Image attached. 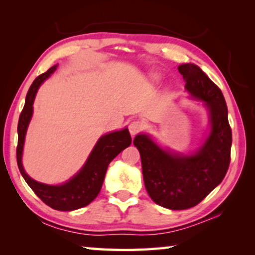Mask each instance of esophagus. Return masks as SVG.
<instances>
[{
  "label": "esophagus",
  "instance_id": "esophagus-1",
  "mask_svg": "<svg viewBox=\"0 0 255 255\" xmlns=\"http://www.w3.org/2000/svg\"><path fill=\"white\" fill-rule=\"evenodd\" d=\"M143 128H144V125L143 123L139 122V120H133V122L129 124V131H130L132 136H135L136 133L139 132Z\"/></svg>",
  "mask_w": 255,
  "mask_h": 255
}]
</instances>
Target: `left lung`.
<instances>
[{
  "label": "left lung",
  "mask_w": 255,
  "mask_h": 255,
  "mask_svg": "<svg viewBox=\"0 0 255 255\" xmlns=\"http://www.w3.org/2000/svg\"><path fill=\"white\" fill-rule=\"evenodd\" d=\"M178 70L189 97L202 102L208 111L209 131L202 144L195 152L183 154L162 147L148 133H138L133 139L149 197L172 210L195 207L222 182L232 147V129L221 89L195 64H182Z\"/></svg>",
  "instance_id": "1"
}]
</instances>
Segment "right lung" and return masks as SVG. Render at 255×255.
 Listing matches in <instances>:
<instances>
[{"mask_svg": "<svg viewBox=\"0 0 255 255\" xmlns=\"http://www.w3.org/2000/svg\"><path fill=\"white\" fill-rule=\"evenodd\" d=\"M57 66L54 65L44 74L38 76L25 97V103L18 124L16 162L25 182L47 206L56 210L71 211L88 206L96 199L101 190L108 165L120 152L131 144V137L127 127L101 136L81 170L62 184H46L30 178L24 171L22 154L27 129L33 114L34 98L40 85L53 74Z\"/></svg>", "mask_w": 255, "mask_h": 255, "instance_id": "right-lung-1", "label": "right lung"}]
</instances>
